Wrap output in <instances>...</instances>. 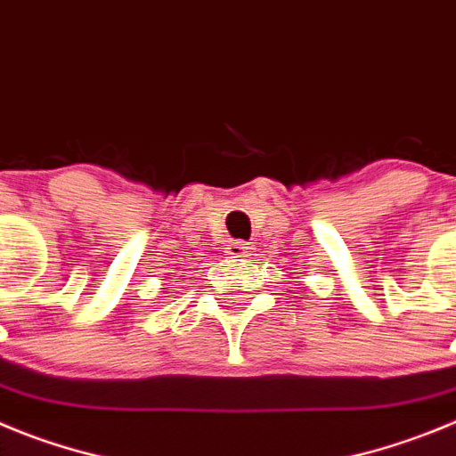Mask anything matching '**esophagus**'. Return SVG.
<instances>
[{"mask_svg": "<svg viewBox=\"0 0 456 456\" xmlns=\"http://www.w3.org/2000/svg\"><path fill=\"white\" fill-rule=\"evenodd\" d=\"M249 249H252V248H249L248 243H243V240H232V243H229V248H227V254H232V256H245Z\"/></svg>", "mask_w": 456, "mask_h": 456, "instance_id": "1", "label": "esophagus"}]
</instances>
